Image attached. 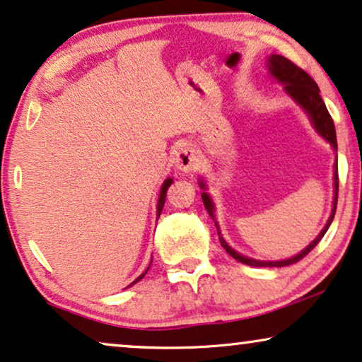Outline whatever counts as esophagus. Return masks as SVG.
Masks as SVG:
<instances>
[{
	"label": "esophagus",
	"mask_w": 362,
	"mask_h": 362,
	"mask_svg": "<svg viewBox=\"0 0 362 362\" xmlns=\"http://www.w3.org/2000/svg\"><path fill=\"white\" fill-rule=\"evenodd\" d=\"M197 165H199V158H197L196 151L192 150L191 146L181 148V150L176 153L175 166L177 168V171L180 173L194 171L197 170Z\"/></svg>",
	"instance_id": "1"
}]
</instances>
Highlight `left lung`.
Listing matches in <instances>:
<instances>
[{"label":"left lung","instance_id":"obj_1","mask_svg":"<svg viewBox=\"0 0 362 362\" xmlns=\"http://www.w3.org/2000/svg\"><path fill=\"white\" fill-rule=\"evenodd\" d=\"M267 67H269V74L272 77L275 78L276 82H280L281 86H285V92L288 93V97L293 100L296 105L301 107V110H303L308 118L311 120V125L316 130V133L321 138H325L326 141L329 143L331 148L336 151L338 150V143H336V130H334V123H333V118H331L328 108H326L323 98L320 95V88L316 86V82L311 78L308 74H306L303 69H300L298 66H295L293 62L288 61V59L284 57V56H279V54H272V56L267 59ZM334 197H333V209H331V214H329V219L326 222V226L323 227V230L320 232L318 235H316V239L311 242L308 247H305L303 250L298 252V254L290 257V259H284V260H255V259H250V257H245L239 254V252L232 249V247L227 244L224 237L221 235V227L217 224L216 221V206H214V201L211 199V196L207 194V185L204 182V180H199V186L201 189H204L202 192L201 197H202V202H204V207L209 212V216L214 219L216 222V227H217V234H219V240H221V245L224 247L227 254L230 257H234L237 262H240V264H245V265H250V267H286V265H291V264H296V262L303 259L310 254L311 250L315 249L316 245H318V242L323 239V235L326 234V230H328V227L331 226V222L334 219V212H336V204H338V160H336V165H334Z\"/></svg>","mask_w":362,"mask_h":362}]
</instances>
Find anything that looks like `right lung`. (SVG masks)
I'll list each match as a JSON object with an SVG mask.
<instances>
[{"label":"right lung","instance_id":"1","mask_svg":"<svg viewBox=\"0 0 362 362\" xmlns=\"http://www.w3.org/2000/svg\"><path fill=\"white\" fill-rule=\"evenodd\" d=\"M171 182H173V177H168V180H165V182H163V186H161V191H160V197H158V206H156V216H158V217H160V214H161V211H163V206H165V201H166V191H168V187H170V186H171ZM151 262H153V259H151ZM150 267H151V264H150V265H148V269H146L145 272H143V274H141L140 276H138V279H136L135 281H133V284H130V285H128V286L135 285V284H136V281H140V280L143 279V276H145V275H146V272H148V270H150Z\"/></svg>","mask_w":362,"mask_h":362}]
</instances>
